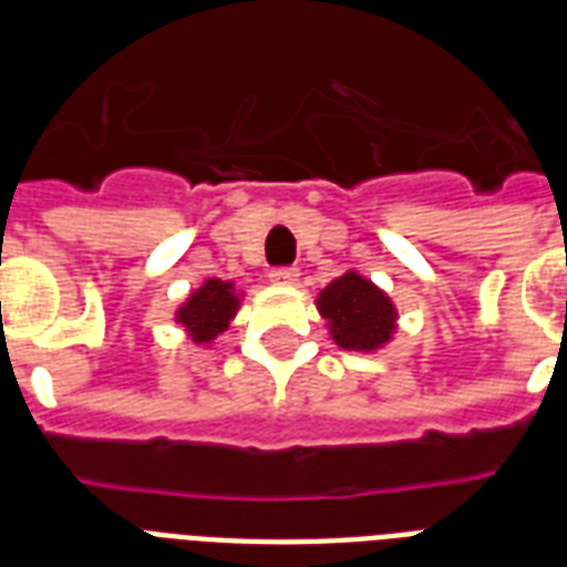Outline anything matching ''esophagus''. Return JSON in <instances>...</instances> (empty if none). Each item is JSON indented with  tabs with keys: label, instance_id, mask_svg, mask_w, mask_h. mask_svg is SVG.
<instances>
[{
	"label": "esophagus",
	"instance_id": "obj_1",
	"mask_svg": "<svg viewBox=\"0 0 567 567\" xmlns=\"http://www.w3.org/2000/svg\"><path fill=\"white\" fill-rule=\"evenodd\" d=\"M300 279V270L297 267H274L270 270V282L276 285H293Z\"/></svg>",
	"mask_w": 567,
	"mask_h": 567
}]
</instances>
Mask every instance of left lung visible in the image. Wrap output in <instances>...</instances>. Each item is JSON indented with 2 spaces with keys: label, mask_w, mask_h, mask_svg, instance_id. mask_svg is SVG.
<instances>
[{
  "label": "left lung",
  "mask_w": 567,
  "mask_h": 567,
  "mask_svg": "<svg viewBox=\"0 0 567 567\" xmlns=\"http://www.w3.org/2000/svg\"><path fill=\"white\" fill-rule=\"evenodd\" d=\"M318 309L329 320L332 341L344 350L371 353L394 336V302L355 270L338 276L320 291Z\"/></svg>",
  "instance_id": "obj_1"
}]
</instances>
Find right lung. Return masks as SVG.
<instances>
[{
  "instance_id": "add662e5",
  "label": "right lung",
  "mask_w": 567,
  "mask_h": 567,
  "mask_svg": "<svg viewBox=\"0 0 567 567\" xmlns=\"http://www.w3.org/2000/svg\"><path fill=\"white\" fill-rule=\"evenodd\" d=\"M238 311V293L231 282L208 279V282L188 297V302L176 311V320L188 329L196 344H208L229 327V320Z\"/></svg>"
}]
</instances>
